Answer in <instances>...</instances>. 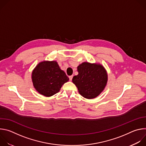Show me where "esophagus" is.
<instances>
[{
  "instance_id": "obj_1",
  "label": "esophagus",
  "mask_w": 146,
  "mask_h": 146,
  "mask_svg": "<svg viewBox=\"0 0 146 146\" xmlns=\"http://www.w3.org/2000/svg\"><path fill=\"white\" fill-rule=\"evenodd\" d=\"M73 77V75H72V76H70L69 77V80H70V81H72V80Z\"/></svg>"
}]
</instances>
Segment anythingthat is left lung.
Listing matches in <instances>:
<instances>
[{"mask_svg":"<svg viewBox=\"0 0 146 146\" xmlns=\"http://www.w3.org/2000/svg\"><path fill=\"white\" fill-rule=\"evenodd\" d=\"M77 71L78 74L73 77L72 82L82 96L88 99H94L105 90L108 75L103 65L84 62L77 66Z\"/></svg>","mask_w":146,"mask_h":146,"instance_id":"1","label":"left lung"}]
</instances>
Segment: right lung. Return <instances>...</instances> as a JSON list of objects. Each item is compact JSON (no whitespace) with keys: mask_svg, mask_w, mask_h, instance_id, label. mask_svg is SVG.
Returning <instances> with one entry per match:
<instances>
[{"mask_svg":"<svg viewBox=\"0 0 146 146\" xmlns=\"http://www.w3.org/2000/svg\"><path fill=\"white\" fill-rule=\"evenodd\" d=\"M69 80L55 60L39 62L32 73L34 88L40 94L46 97H50L58 93L62 85Z\"/></svg>","mask_w":146,"mask_h":146,"instance_id":"1","label":"right lung"}]
</instances>
